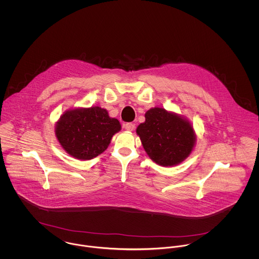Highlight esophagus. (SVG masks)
Here are the masks:
<instances>
[{
    "label": "esophagus",
    "mask_w": 259,
    "mask_h": 259,
    "mask_svg": "<svg viewBox=\"0 0 259 259\" xmlns=\"http://www.w3.org/2000/svg\"><path fill=\"white\" fill-rule=\"evenodd\" d=\"M124 128H125L127 131H133V130L135 129V124L131 123V122L124 124Z\"/></svg>",
    "instance_id": "34e87169"
}]
</instances>
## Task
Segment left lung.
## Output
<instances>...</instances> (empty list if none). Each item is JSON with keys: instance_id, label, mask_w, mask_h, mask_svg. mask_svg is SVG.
<instances>
[{"instance_id": "1", "label": "left lung", "mask_w": 259, "mask_h": 259, "mask_svg": "<svg viewBox=\"0 0 259 259\" xmlns=\"http://www.w3.org/2000/svg\"><path fill=\"white\" fill-rule=\"evenodd\" d=\"M146 121L137 128L143 147L151 160L161 166H174L191 153L195 135L183 117L162 108L146 112Z\"/></svg>"}]
</instances>
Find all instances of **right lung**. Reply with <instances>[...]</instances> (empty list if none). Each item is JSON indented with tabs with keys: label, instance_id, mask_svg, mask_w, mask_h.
Listing matches in <instances>:
<instances>
[{
	"label": "right lung",
	"instance_id": "right-lung-1",
	"mask_svg": "<svg viewBox=\"0 0 259 259\" xmlns=\"http://www.w3.org/2000/svg\"><path fill=\"white\" fill-rule=\"evenodd\" d=\"M120 128L119 121L111 118L105 109L91 107L66 111L56 124L55 134L70 155L89 160L107 149Z\"/></svg>",
	"mask_w": 259,
	"mask_h": 259
}]
</instances>
